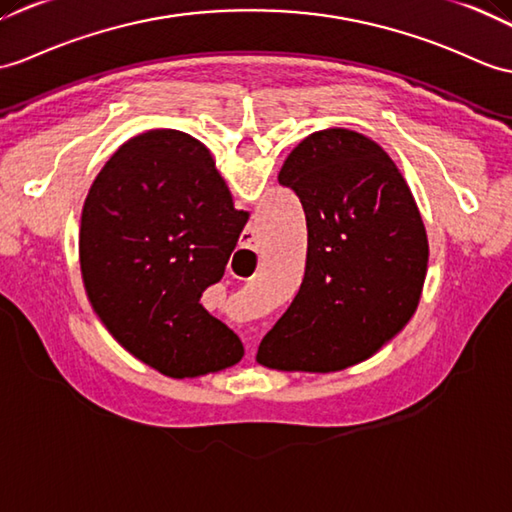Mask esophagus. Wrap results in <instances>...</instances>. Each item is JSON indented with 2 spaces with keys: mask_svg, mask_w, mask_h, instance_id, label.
Returning a JSON list of instances; mask_svg holds the SVG:
<instances>
[{
  "mask_svg": "<svg viewBox=\"0 0 512 512\" xmlns=\"http://www.w3.org/2000/svg\"><path fill=\"white\" fill-rule=\"evenodd\" d=\"M257 261V246H255V231L253 229H246L244 231V240H242V248L237 251L235 259H233V266H246V264H253Z\"/></svg>",
  "mask_w": 512,
  "mask_h": 512,
  "instance_id": "1",
  "label": "esophagus"
}]
</instances>
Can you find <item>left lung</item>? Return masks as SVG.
Here are the masks:
<instances>
[{
  "instance_id": "obj_1",
  "label": "left lung",
  "mask_w": 512,
  "mask_h": 512,
  "mask_svg": "<svg viewBox=\"0 0 512 512\" xmlns=\"http://www.w3.org/2000/svg\"><path fill=\"white\" fill-rule=\"evenodd\" d=\"M279 183L305 211V277L257 362L342 371L375 355L417 312L430 259L417 200L386 150L349 128L305 137Z\"/></svg>"
}]
</instances>
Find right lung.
Wrapping results in <instances>:
<instances>
[{
    "mask_svg": "<svg viewBox=\"0 0 512 512\" xmlns=\"http://www.w3.org/2000/svg\"><path fill=\"white\" fill-rule=\"evenodd\" d=\"M246 220L198 139L174 128L128 139L82 207L78 253L93 312L130 355L168 377L235 366L242 340L200 296L222 279Z\"/></svg>",
    "mask_w": 512,
    "mask_h": 512,
    "instance_id": "1",
    "label": "right lung"
}]
</instances>
